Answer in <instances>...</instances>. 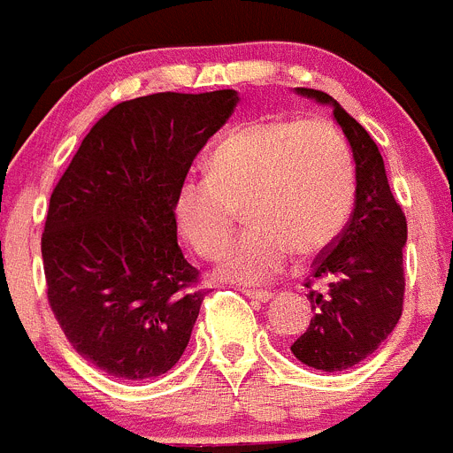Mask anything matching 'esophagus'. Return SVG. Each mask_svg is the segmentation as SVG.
<instances>
[{"instance_id":"obj_1","label":"esophagus","mask_w":453,"mask_h":453,"mask_svg":"<svg viewBox=\"0 0 453 453\" xmlns=\"http://www.w3.org/2000/svg\"><path fill=\"white\" fill-rule=\"evenodd\" d=\"M246 293V297L255 299V302H261V303H268L270 299L274 297V293H270V290H243Z\"/></svg>"}]
</instances>
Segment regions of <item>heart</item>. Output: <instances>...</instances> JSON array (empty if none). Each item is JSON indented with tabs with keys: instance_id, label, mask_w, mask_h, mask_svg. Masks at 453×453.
<instances>
[{
	"instance_id": "heart-1",
	"label": "heart",
	"mask_w": 453,
	"mask_h": 453,
	"mask_svg": "<svg viewBox=\"0 0 453 453\" xmlns=\"http://www.w3.org/2000/svg\"><path fill=\"white\" fill-rule=\"evenodd\" d=\"M353 201V156L333 122L257 118L227 134L210 172L185 176L174 214L189 246L217 259L246 207L250 227L223 255L219 274L259 284L281 273L293 252L311 257L331 246Z\"/></svg>"
}]
</instances>
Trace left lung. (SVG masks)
<instances>
[{
    "label": "left lung",
    "mask_w": 453,
    "mask_h": 453,
    "mask_svg": "<svg viewBox=\"0 0 453 453\" xmlns=\"http://www.w3.org/2000/svg\"><path fill=\"white\" fill-rule=\"evenodd\" d=\"M297 93L331 104L355 160L353 214L333 246L312 261L311 277L326 281V288L308 293L311 326L290 346L302 365L335 373L366 360L403 315L407 219L393 198L384 160L365 127L328 93L302 87Z\"/></svg>",
    "instance_id": "obj_1"
}]
</instances>
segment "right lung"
Segmentation results:
<instances>
[{
	"instance_id": "add662e5",
	"label": "right lung",
	"mask_w": 453,
	"mask_h": 453,
	"mask_svg": "<svg viewBox=\"0 0 453 453\" xmlns=\"http://www.w3.org/2000/svg\"><path fill=\"white\" fill-rule=\"evenodd\" d=\"M239 96L154 93L109 109L50 194L42 259L66 340L113 378L150 380L180 360L205 290L176 241L174 201Z\"/></svg>"
}]
</instances>
